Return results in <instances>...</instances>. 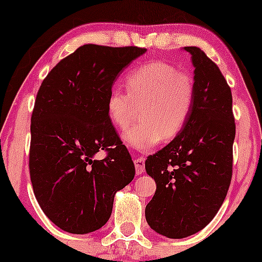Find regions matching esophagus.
Segmentation results:
<instances>
[{"label":"esophagus","mask_w":262,"mask_h":262,"mask_svg":"<svg viewBox=\"0 0 262 262\" xmlns=\"http://www.w3.org/2000/svg\"><path fill=\"white\" fill-rule=\"evenodd\" d=\"M134 165L138 175L144 172V170H145V160L143 158H134Z\"/></svg>","instance_id":"obj_1"}]
</instances>
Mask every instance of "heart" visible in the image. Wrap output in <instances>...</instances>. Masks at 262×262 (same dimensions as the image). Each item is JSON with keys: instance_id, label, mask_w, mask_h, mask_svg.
I'll list each match as a JSON object with an SVG mask.
<instances>
[{"instance_id": "heart-1", "label": "heart", "mask_w": 262, "mask_h": 262, "mask_svg": "<svg viewBox=\"0 0 262 262\" xmlns=\"http://www.w3.org/2000/svg\"><path fill=\"white\" fill-rule=\"evenodd\" d=\"M127 92L113 87L107 96L108 118L114 127L125 129L140 107L137 125L123 134L130 148L152 149L161 139L169 141L182 132L194 101L193 81L165 61H151L125 77Z\"/></svg>"}]
</instances>
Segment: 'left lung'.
I'll return each mask as SVG.
<instances>
[{
  "mask_svg": "<svg viewBox=\"0 0 262 262\" xmlns=\"http://www.w3.org/2000/svg\"><path fill=\"white\" fill-rule=\"evenodd\" d=\"M193 65L194 101L182 132L148 156L145 170L156 182L145 218L152 230L182 239L214 218L228 193L235 123L230 87L197 47H185Z\"/></svg>",
  "mask_w": 262,
  "mask_h": 262,
  "instance_id": "obj_1",
  "label": "left lung"
}]
</instances>
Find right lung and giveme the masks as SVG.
Masks as SVG:
<instances>
[{
	"mask_svg": "<svg viewBox=\"0 0 262 262\" xmlns=\"http://www.w3.org/2000/svg\"><path fill=\"white\" fill-rule=\"evenodd\" d=\"M146 49L86 44L62 59L39 89L31 121L29 171L48 218L71 234L107 223L114 196L135 167L107 114L117 77ZM104 149L100 161L97 152Z\"/></svg>",
	"mask_w": 262,
	"mask_h": 262,
	"instance_id": "add662e5",
	"label": "right lung"
}]
</instances>
